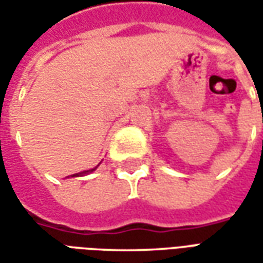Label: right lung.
<instances>
[{
  "mask_svg": "<svg viewBox=\"0 0 263 263\" xmlns=\"http://www.w3.org/2000/svg\"><path fill=\"white\" fill-rule=\"evenodd\" d=\"M97 169V167H94V169H91V171H84V172H80V173H76V175H73L71 177H74V176H86V175H88V173H91V172H94Z\"/></svg>",
  "mask_w": 263,
  "mask_h": 263,
  "instance_id": "obj_1",
  "label": "right lung"
}]
</instances>
